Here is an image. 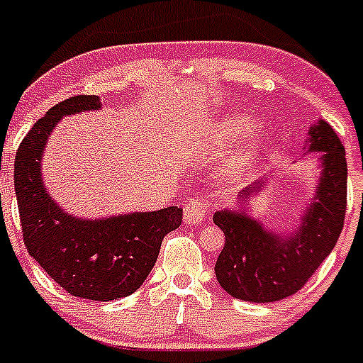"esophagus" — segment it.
<instances>
[{"label":"esophagus","mask_w":363,"mask_h":363,"mask_svg":"<svg viewBox=\"0 0 363 363\" xmlns=\"http://www.w3.org/2000/svg\"><path fill=\"white\" fill-rule=\"evenodd\" d=\"M208 211V203L203 199H193L191 202L186 203L184 207V223L186 225H200L205 219Z\"/></svg>","instance_id":"obj_1"}]
</instances>
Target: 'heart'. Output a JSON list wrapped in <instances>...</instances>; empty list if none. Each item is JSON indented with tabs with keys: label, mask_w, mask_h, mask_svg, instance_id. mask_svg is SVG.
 <instances>
[{
	"label": "heart",
	"mask_w": 363,
	"mask_h": 363,
	"mask_svg": "<svg viewBox=\"0 0 363 363\" xmlns=\"http://www.w3.org/2000/svg\"><path fill=\"white\" fill-rule=\"evenodd\" d=\"M252 126H255V121L247 113H226L211 123V126L203 133L202 144L214 151H225L246 136L247 131L252 130ZM263 147H265V135L255 130V133L240 142L239 147L221 164L219 177L232 184L246 179L255 168L256 161L262 156Z\"/></svg>",
	"instance_id": "heart-1"
}]
</instances>
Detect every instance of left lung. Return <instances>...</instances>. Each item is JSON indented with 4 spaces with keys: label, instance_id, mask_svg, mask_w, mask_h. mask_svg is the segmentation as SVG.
I'll list each match as a JSON object with an SVG mask.
<instances>
[{
    "label": "left lung",
    "instance_id": "left-lung-1",
    "mask_svg": "<svg viewBox=\"0 0 363 363\" xmlns=\"http://www.w3.org/2000/svg\"><path fill=\"white\" fill-rule=\"evenodd\" d=\"M307 152H321L320 175L313 200L306 205L298 226L279 232L263 226L246 205L270 177L239 193L235 208L218 211L212 219L225 233V247L216 262L223 290L246 302H277L296 294L330 255L346 214V152L330 124L318 119L307 131Z\"/></svg>",
    "mask_w": 363,
    "mask_h": 363
}]
</instances>
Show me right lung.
Segmentation results:
<instances>
[{"mask_svg":"<svg viewBox=\"0 0 363 363\" xmlns=\"http://www.w3.org/2000/svg\"><path fill=\"white\" fill-rule=\"evenodd\" d=\"M100 96H72L50 108L26 135L13 182L28 252L61 288L80 298L108 302L144 284L167 233L181 226L182 208L128 212L86 219L65 211L43 184L47 140L63 117L100 111Z\"/></svg>","mask_w":363,"mask_h":363,"instance_id":"1","label":"right lung"}]
</instances>
